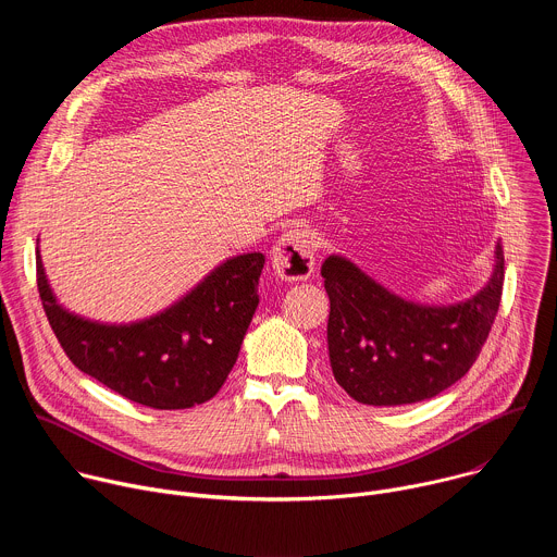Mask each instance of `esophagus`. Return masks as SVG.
<instances>
[{
    "mask_svg": "<svg viewBox=\"0 0 557 557\" xmlns=\"http://www.w3.org/2000/svg\"><path fill=\"white\" fill-rule=\"evenodd\" d=\"M314 251L312 231L304 224L290 226L273 247V267L282 280H308L314 271Z\"/></svg>",
    "mask_w": 557,
    "mask_h": 557,
    "instance_id": "obj_1",
    "label": "esophagus"
}]
</instances>
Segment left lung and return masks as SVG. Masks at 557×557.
Masks as SVG:
<instances>
[{"label": "left lung", "instance_id": "1", "mask_svg": "<svg viewBox=\"0 0 557 557\" xmlns=\"http://www.w3.org/2000/svg\"><path fill=\"white\" fill-rule=\"evenodd\" d=\"M322 277L337 383L359 404L406 406L432 399L481 355L500 306L505 256L498 245L485 288L451 306L408 301L342 256L322 264Z\"/></svg>", "mask_w": 557, "mask_h": 557}]
</instances>
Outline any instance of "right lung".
<instances>
[{
    "instance_id": "obj_1",
    "label": "right lung",
    "mask_w": 557,
    "mask_h": 557,
    "mask_svg": "<svg viewBox=\"0 0 557 557\" xmlns=\"http://www.w3.org/2000/svg\"><path fill=\"white\" fill-rule=\"evenodd\" d=\"M262 253L235 256L168 310L99 324L57 304L37 251V288L67 359L125 399L153 410L209 401L226 381L258 308Z\"/></svg>"
}]
</instances>
